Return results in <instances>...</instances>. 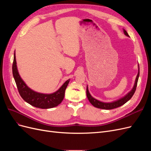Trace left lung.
Returning <instances> with one entry per match:
<instances>
[{"instance_id":"left-lung-1","label":"left lung","mask_w":151,"mask_h":151,"mask_svg":"<svg viewBox=\"0 0 151 151\" xmlns=\"http://www.w3.org/2000/svg\"><path fill=\"white\" fill-rule=\"evenodd\" d=\"M123 33H124L125 35L128 36V37H129V35L127 33V32L124 29H123ZM138 68H139L138 74H137V77H136L133 88H132L131 89V91H130L126 95H125L124 96L116 100V101H113L111 102H108V103L103 102L101 101H99V100H98L96 99H95L94 98H93L92 96L91 95L89 91V89H88V86H87L86 94H87V97H88V99L89 101V102L91 103V104L93 105L94 107L100 108V109H114V108L121 106L122 105L126 103L128 101H129L132 96H133V95L136 90L137 85V82H138L139 77V65H138Z\"/></svg>"}]
</instances>
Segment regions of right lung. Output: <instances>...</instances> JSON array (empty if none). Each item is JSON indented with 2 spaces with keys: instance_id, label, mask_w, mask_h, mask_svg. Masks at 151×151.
<instances>
[{
  "instance_id": "1",
  "label": "right lung",
  "mask_w": 151,
  "mask_h": 151,
  "mask_svg": "<svg viewBox=\"0 0 151 151\" xmlns=\"http://www.w3.org/2000/svg\"><path fill=\"white\" fill-rule=\"evenodd\" d=\"M12 74L22 98L31 106L42 109L54 108L60 104L64 98L65 91L70 81V79L66 81L60 88L53 93L45 94L35 91L29 88L21 77L17 70L15 53L14 54L12 63Z\"/></svg>"
}]
</instances>
